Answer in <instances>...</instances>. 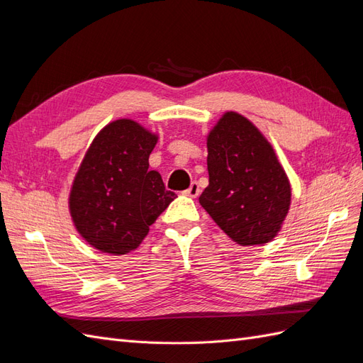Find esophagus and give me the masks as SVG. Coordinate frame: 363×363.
<instances>
[{
  "label": "esophagus",
  "mask_w": 363,
  "mask_h": 363,
  "mask_svg": "<svg viewBox=\"0 0 363 363\" xmlns=\"http://www.w3.org/2000/svg\"><path fill=\"white\" fill-rule=\"evenodd\" d=\"M200 192H201V189H200V184L196 183V182H192V183H191V186H189V189H186V191H184V194L188 195V196H191V199H196V196L200 195Z\"/></svg>",
  "instance_id": "1"
}]
</instances>
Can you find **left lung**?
Returning a JSON list of instances; mask_svg holds the SVG:
<instances>
[{
	"label": "left lung",
	"mask_w": 363,
	"mask_h": 363,
	"mask_svg": "<svg viewBox=\"0 0 363 363\" xmlns=\"http://www.w3.org/2000/svg\"><path fill=\"white\" fill-rule=\"evenodd\" d=\"M208 186L200 204L239 245L277 236L291 206V183L276 151L250 119L225 112L207 135Z\"/></svg>",
	"instance_id": "left-lung-1"
}]
</instances>
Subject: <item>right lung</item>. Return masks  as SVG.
<instances>
[{"instance_id":"right-lung-1","label":"right lung","mask_w":363,"mask_h":363,"mask_svg":"<svg viewBox=\"0 0 363 363\" xmlns=\"http://www.w3.org/2000/svg\"><path fill=\"white\" fill-rule=\"evenodd\" d=\"M159 136L133 119H116L95 136L69 192L77 232L94 248L121 256L136 250L175 199L148 157Z\"/></svg>"}]
</instances>
